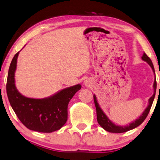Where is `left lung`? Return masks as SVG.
Returning a JSON list of instances; mask_svg holds the SVG:
<instances>
[{
    "label": "left lung",
    "mask_w": 160,
    "mask_h": 160,
    "mask_svg": "<svg viewBox=\"0 0 160 160\" xmlns=\"http://www.w3.org/2000/svg\"><path fill=\"white\" fill-rule=\"evenodd\" d=\"M142 59L145 62H146L148 64L151 68H152L153 72L155 73L154 68H153V63L151 62V60L150 59L148 56H147L145 53H144L143 56H142ZM153 89H154V93L153 94V96L149 98V104L148 106L146 109L145 110V111L143 112L142 114L137 119H136L134 122H133L132 123L129 124V125L127 126H119L116 125L115 124H113L110 120L107 117V116L104 113V112L102 111L101 108L98 105V103L97 102V99H96V96L93 95V99H94V103H95L96 109V115H97V121L98 123L99 124L100 126L102 128H103L105 131L110 133H124V132H127L130 130L133 129V128L138 127L139 125H140L142 122L145 121V119H146L147 116L148 115L150 110H151V106H152L153 99L155 97V93H156V90H157V80H154V83H153Z\"/></svg>",
    "instance_id": "8db88e82"
}]
</instances>
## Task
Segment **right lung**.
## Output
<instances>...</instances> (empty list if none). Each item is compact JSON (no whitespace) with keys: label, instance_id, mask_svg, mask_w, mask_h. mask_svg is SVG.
Returning a JSON list of instances; mask_svg holds the SVG:
<instances>
[{"label":"right lung","instance_id":"obj_1","mask_svg":"<svg viewBox=\"0 0 160 160\" xmlns=\"http://www.w3.org/2000/svg\"><path fill=\"white\" fill-rule=\"evenodd\" d=\"M18 52L9 66L7 93L9 103L18 118L28 129L42 133L58 131L68 120V106L75 93L82 88L80 84L70 87L45 98L25 97L18 91L15 84V72Z\"/></svg>","mask_w":160,"mask_h":160}]
</instances>
